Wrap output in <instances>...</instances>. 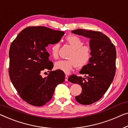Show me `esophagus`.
<instances>
[{
    "mask_svg": "<svg viewBox=\"0 0 128 128\" xmlns=\"http://www.w3.org/2000/svg\"><path fill=\"white\" fill-rule=\"evenodd\" d=\"M68 76L67 75H66V77H65V81L68 82Z\"/></svg>",
    "mask_w": 128,
    "mask_h": 128,
    "instance_id": "1",
    "label": "esophagus"
}]
</instances>
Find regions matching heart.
I'll return each instance as SVG.
<instances>
[{"mask_svg": "<svg viewBox=\"0 0 128 128\" xmlns=\"http://www.w3.org/2000/svg\"><path fill=\"white\" fill-rule=\"evenodd\" d=\"M66 40L73 49L69 56L70 60H59L55 62L54 67L68 74L75 66L82 68L88 64L91 58V49L88 46L83 45V41L78 36H68ZM60 46V43L57 42L50 47V52L55 58L58 56Z\"/></svg>", "mask_w": 128, "mask_h": 128, "instance_id": "b5f03b06", "label": "heart"}]
</instances>
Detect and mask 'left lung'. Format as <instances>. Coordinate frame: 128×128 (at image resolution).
Masks as SVG:
<instances>
[{"label": "left lung", "instance_id": "left-lung-1", "mask_svg": "<svg viewBox=\"0 0 128 128\" xmlns=\"http://www.w3.org/2000/svg\"><path fill=\"white\" fill-rule=\"evenodd\" d=\"M71 33L90 39L91 58L79 72L86 78L72 75L68 80L79 84L82 88V92L75 97L76 100L84 105L91 104L102 98L113 80L116 73V48L108 37L101 32L78 28Z\"/></svg>", "mask_w": 128, "mask_h": 128}]
</instances>
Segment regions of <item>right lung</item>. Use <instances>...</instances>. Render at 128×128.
Returning a JSON list of instances; mask_svg holds the SVG:
<instances>
[{
  "instance_id": "obj_1",
  "label": "right lung",
  "mask_w": 128,
  "mask_h": 128,
  "mask_svg": "<svg viewBox=\"0 0 128 128\" xmlns=\"http://www.w3.org/2000/svg\"><path fill=\"white\" fill-rule=\"evenodd\" d=\"M64 32L44 26L28 27L18 34L10 48L9 75L23 100L33 106H43L52 98L55 88L65 80L62 70L52 71L49 45L58 42ZM50 70L42 78L41 72Z\"/></svg>"
}]
</instances>
